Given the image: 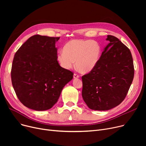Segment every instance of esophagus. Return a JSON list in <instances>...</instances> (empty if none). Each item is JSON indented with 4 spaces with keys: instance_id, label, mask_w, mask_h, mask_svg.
I'll list each match as a JSON object with an SVG mask.
<instances>
[{
    "instance_id": "1",
    "label": "esophagus",
    "mask_w": 146,
    "mask_h": 146,
    "mask_svg": "<svg viewBox=\"0 0 146 146\" xmlns=\"http://www.w3.org/2000/svg\"><path fill=\"white\" fill-rule=\"evenodd\" d=\"M79 77H80L79 75H78V74H76V73H74V75H73V78H74V79H78V78H79Z\"/></svg>"
}]
</instances>
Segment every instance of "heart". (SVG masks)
Segmentation results:
<instances>
[{
	"mask_svg": "<svg viewBox=\"0 0 146 146\" xmlns=\"http://www.w3.org/2000/svg\"><path fill=\"white\" fill-rule=\"evenodd\" d=\"M101 53V46L96 41L75 39L68 41L63 52L57 54V60L60 66L70 70L74 63L82 73L92 71L97 65Z\"/></svg>",
	"mask_w": 146,
	"mask_h": 146,
	"instance_id": "heart-1",
	"label": "heart"
}]
</instances>
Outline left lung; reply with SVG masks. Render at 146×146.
Returning a JSON list of instances; mask_svg holds the SVG:
<instances>
[{
    "label": "left lung",
    "instance_id": "left-lung-1",
    "mask_svg": "<svg viewBox=\"0 0 146 146\" xmlns=\"http://www.w3.org/2000/svg\"><path fill=\"white\" fill-rule=\"evenodd\" d=\"M110 43L104 48L96 67L82 77V98L88 106L107 111L125 99L134 74L129 48L115 36L108 35Z\"/></svg>",
    "mask_w": 146,
    "mask_h": 146
}]
</instances>
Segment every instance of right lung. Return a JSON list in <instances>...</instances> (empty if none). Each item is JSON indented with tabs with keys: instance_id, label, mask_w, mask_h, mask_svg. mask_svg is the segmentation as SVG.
I'll use <instances>...</instances> for the list:
<instances>
[{
	"instance_id": "1",
	"label": "right lung",
	"mask_w": 146,
	"mask_h": 146,
	"mask_svg": "<svg viewBox=\"0 0 146 146\" xmlns=\"http://www.w3.org/2000/svg\"><path fill=\"white\" fill-rule=\"evenodd\" d=\"M60 37L35 35L15 53L11 70L12 83L20 102L35 111L48 110L58 101L73 73L57 60L56 42Z\"/></svg>"
}]
</instances>
